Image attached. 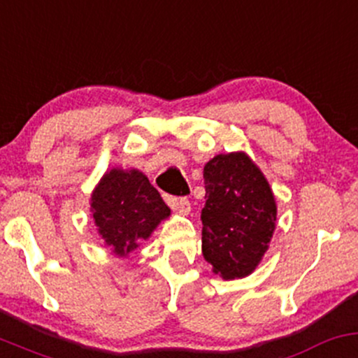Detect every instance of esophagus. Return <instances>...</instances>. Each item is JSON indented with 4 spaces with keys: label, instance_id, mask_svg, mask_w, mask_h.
<instances>
[{
    "label": "esophagus",
    "instance_id": "1",
    "mask_svg": "<svg viewBox=\"0 0 358 358\" xmlns=\"http://www.w3.org/2000/svg\"><path fill=\"white\" fill-rule=\"evenodd\" d=\"M169 205L174 211H178L180 215H187L191 211V203L189 199L180 196V198H169Z\"/></svg>",
    "mask_w": 358,
    "mask_h": 358
}]
</instances>
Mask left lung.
Here are the masks:
<instances>
[{
	"mask_svg": "<svg viewBox=\"0 0 358 358\" xmlns=\"http://www.w3.org/2000/svg\"><path fill=\"white\" fill-rule=\"evenodd\" d=\"M203 176V256L222 278L248 276L266 252L275 230L270 184L245 153L213 157Z\"/></svg>",
	"mask_w": 358,
	"mask_h": 358,
	"instance_id": "8db88e82",
	"label": "left lung"
}]
</instances>
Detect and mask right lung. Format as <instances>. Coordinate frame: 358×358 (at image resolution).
I'll use <instances>...</instances> for the list:
<instances>
[{"mask_svg":"<svg viewBox=\"0 0 358 358\" xmlns=\"http://www.w3.org/2000/svg\"><path fill=\"white\" fill-rule=\"evenodd\" d=\"M92 213L110 251L126 256L148 239L159 222L171 215V208L147 176L134 169H113L92 194Z\"/></svg>","mask_w":358,"mask_h":358,"instance_id":"obj_1","label":"right lung"}]
</instances>
